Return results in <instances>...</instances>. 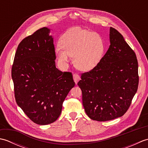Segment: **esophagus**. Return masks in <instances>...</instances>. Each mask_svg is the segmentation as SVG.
I'll list each match as a JSON object with an SVG mask.
<instances>
[{"mask_svg":"<svg viewBox=\"0 0 148 148\" xmlns=\"http://www.w3.org/2000/svg\"><path fill=\"white\" fill-rule=\"evenodd\" d=\"M73 78H74V82L76 84L77 83L78 81H79L81 79V77L79 75H78L77 74H74L73 75Z\"/></svg>","mask_w":148,"mask_h":148,"instance_id":"obj_1","label":"esophagus"}]
</instances>
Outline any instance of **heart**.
Here are the masks:
<instances>
[{
  "instance_id": "heart-1",
  "label": "heart",
  "mask_w": 148,
  "mask_h": 148,
  "mask_svg": "<svg viewBox=\"0 0 148 148\" xmlns=\"http://www.w3.org/2000/svg\"><path fill=\"white\" fill-rule=\"evenodd\" d=\"M55 52L62 64L74 57V64L80 71H89L98 65L105 51V44L99 34L80 27H74L63 34Z\"/></svg>"
}]
</instances>
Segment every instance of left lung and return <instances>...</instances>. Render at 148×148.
Segmentation results:
<instances>
[{"mask_svg": "<svg viewBox=\"0 0 148 148\" xmlns=\"http://www.w3.org/2000/svg\"><path fill=\"white\" fill-rule=\"evenodd\" d=\"M109 39V48L101 61L92 70L81 74L77 83L86 114L98 121L123 115L139 84L136 53L114 28H110Z\"/></svg>", "mask_w": 148, "mask_h": 148, "instance_id": "1", "label": "left lung"}]
</instances>
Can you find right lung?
Segmentation results:
<instances>
[{
    "label": "right lung",
    "instance_id": "1",
    "mask_svg": "<svg viewBox=\"0 0 148 148\" xmlns=\"http://www.w3.org/2000/svg\"><path fill=\"white\" fill-rule=\"evenodd\" d=\"M43 27L19 44L11 75L18 106L36 124L55 121L75 85L71 72L56 67L53 38Z\"/></svg>",
    "mask_w": 148,
    "mask_h": 148
}]
</instances>
